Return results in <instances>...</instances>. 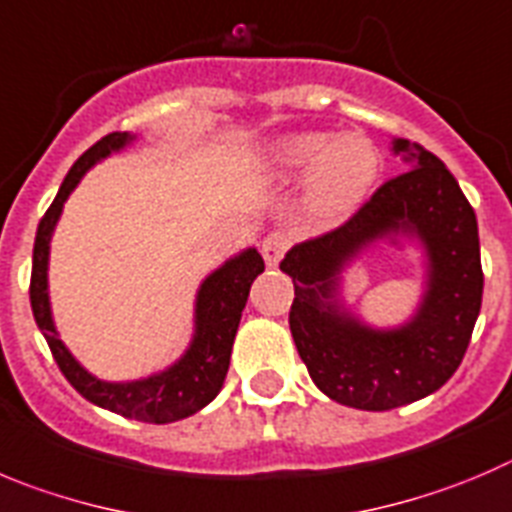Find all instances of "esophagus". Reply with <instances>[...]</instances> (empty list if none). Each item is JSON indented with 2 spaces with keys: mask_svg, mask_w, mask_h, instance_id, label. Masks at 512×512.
<instances>
[{
  "mask_svg": "<svg viewBox=\"0 0 512 512\" xmlns=\"http://www.w3.org/2000/svg\"><path fill=\"white\" fill-rule=\"evenodd\" d=\"M288 250H290V240L285 232H272L262 240V257H265L267 267H278Z\"/></svg>",
  "mask_w": 512,
  "mask_h": 512,
  "instance_id": "obj_1",
  "label": "esophagus"
}]
</instances>
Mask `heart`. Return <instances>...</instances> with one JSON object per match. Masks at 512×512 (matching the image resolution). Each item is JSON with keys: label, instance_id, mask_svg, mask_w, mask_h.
Masks as SVG:
<instances>
[{"label": "heart", "instance_id": "heart-1", "mask_svg": "<svg viewBox=\"0 0 512 512\" xmlns=\"http://www.w3.org/2000/svg\"><path fill=\"white\" fill-rule=\"evenodd\" d=\"M272 176L308 174L305 207L315 219L333 222L364 204L379 176V151L364 136L293 133L272 143L262 156Z\"/></svg>", "mask_w": 512, "mask_h": 512}]
</instances>
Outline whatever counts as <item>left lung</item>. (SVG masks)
<instances>
[{
  "instance_id": "obj_1",
  "label": "left lung",
  "mask_w": 512,
  "mask_h": 512,
  "mask_svg": "<svg viewBox=\"0 0 512 512\" xmlns=\"http://www.w3.org/2000/svg\"><path fill=\"white\" fill-rule=\"evenodd\" d=\"M409 171L389 179L346 224L300 242L280 262L293 278L290 333L310 379L328 399L386 412L447 384L470 346L482 305L475 209L450 169L419 143L394 138ZM386 233L425 250V293L407 324L374 329L347 310L340 272Z\"/></svg>"
}]
</instances>
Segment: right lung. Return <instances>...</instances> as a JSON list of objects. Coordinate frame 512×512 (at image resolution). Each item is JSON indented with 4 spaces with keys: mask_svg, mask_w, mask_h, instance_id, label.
<instances>
[{
    "mask_svg": "<svg viewBox=\"0 0 512 512\" xmlns=\"http://www.w3.org/2000/svg\"><path fill=\"white\" fill-rule=\"evenodd\" d=\"M133 141L136 136L128 131L108 133L95 146H90L68 171L55 202L50 204L37 227L35 252H32L30 303L37 328L45 336L57 366L80 396H85L95 407H103L121 417L148 424H169L197 414L222 389L247 295H250L257 275L265 270V262L255 247H247L240 255L229 257L224 265L209 272L199 285L197 300H194V333H191L189 348L159 374L136 381H103L90 374L85 366H80L78 358L62 343L55 321H52L50 290H47L52 232H55L62 207L75 186L80 184L85 171L93 169L98 161L108 159L111 154L123 151Z\"/></svg>",
    "mask_w": 512,
    "mask_h": 512,
    "instance_id": "add662e5",
    "label": "right lung"
}]
</instances>
